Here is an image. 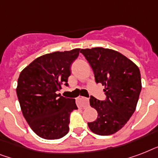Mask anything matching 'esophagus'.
<instances>
[{
    "label": "esophagus",
    "instance_id": "1",
    "mask_svg": "<svg viewBox=\"0 0 158 158\" xmlns=\"http://www.w3.org/2000/svg\"><path fill=\"white\" fill-rule=\"evenodd\" d=\"M77 104H78V106H79V107L84 108L89 105V99L86 98L79 97V98H77Z\"/></svg>",
    "mask_w": 158,
    "mask_h": 158
}]
</instances>
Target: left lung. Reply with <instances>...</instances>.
<instances>
[{
    "instance_id": "left-lung-1",
    "label": "left lung",
    "mask_w": 158,
    "mask_h": 158,
    "mask_svg": "<svg viewBox=\"0 0 158 158\" xmlns=\"http://www.w3.org/2000/svg\"><path fill=\"white\" fill-rule=\"evenodd\" d=\"M94 70L95 81L105 86L106 98L89 102L98 111L95 121L88 123L92 132L110 135L120 130L134 114L142 84L139 67L116 51L103 48L81 49Z\"/></svg>"
}]
</instances>
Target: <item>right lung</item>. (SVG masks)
<instances>
[{"mask_svg": "<svg viewBox=\"0 0 158 158\" xmlns=\"http://www.w3.org/2000/svg\"><path fill=\"white\" fill-rule=\"evenodd\" d=\"M80 49L55 52L35 59L19 74L16 89L21 110L36 135L58 139L69 132V115L77 110L75 99L58 94L68 86L70 66Z\"/></svg>", "mask_w": 158, "mask_h": 158, "instance_id": "obj_1", "label": "right lung"}]
</instances>
